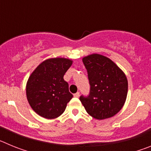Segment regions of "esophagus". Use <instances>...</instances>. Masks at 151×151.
Wrapping results in <instances>:
<instances>
[{"mask_svg":"<svg viewBox=\"0 0 151 151\" xmlns=\"http://www.w3.org/2000/svg\"><path fill=\"white\" fill-rule=\"evenodd\" d=\"M79 92H77V93H76V94H74V97H79Z\"/></svg>","mask_w":151,"mask_h":151,"instance_id":"esophagus-1","label":"esophagus"}]
</instances>
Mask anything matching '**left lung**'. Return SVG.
Returning a JSON list of instances; mask_svg holds the SVG:
<instances>
[{
  "label": "left lung",
  "instance_id": "obj_1",
  "mask_svg": "<svg viewBox=\"0 0 151 151\" xmlns=\"http://www.w3.org/2000/svg\"><path fill=\"white\" fill-rule=\"evenodd\" d=\"M82 61L91 85L88 97H80L82 105L89 115L99 120L114 116L126 101V76L113 60L101 54H89Z\"/></svg>",
  "mask_w": 151,
  "mask_h": 151
}]
</instances>
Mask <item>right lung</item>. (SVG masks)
I'll list each match as a JSON object with an SVG mask.
<instances>
[{"instance_id": "add662e5", "label": "right lung", "mask_w": 151, "mask_h": 151, "mask_svg": "<svg viewBox=\"0 0 151 151\" xmlns=\"http://www.w3.org/2000/svg\"><path fill=\"white\" fill-rule=\"evenodd\" d=\"M73 61L69 58H49L38 65L26 83V97L32 110L41 117L53 119L65 111L73 98L63 76Z\"/></svg>"}]
</instances>
